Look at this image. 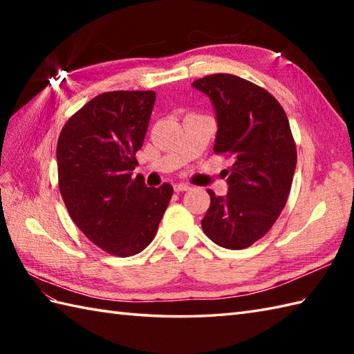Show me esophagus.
<instances>
[{
    "label": "esophagus",
    "mask_w": 354,
    "mask_h": 354,
    "mask_svg": "<svg viewBox=\"0 0 354 354\" xmlns=\"http://www.w3.org/2000/svg\"><path fill=\"white\" fill-rule=\"evenodd\" d=\"M190 189H192V187L187 185V184H175V192H187Z\"/></svg>",
    "instance_id": "1"
}]
</instances>
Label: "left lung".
Returning a JSON list of instances; mask_svg holds the SVG:
<instances>
[{"instance_id":"8db88e82","label":"left lung","mask_w":354,"mask_h":354,"mask_svg":"<svg viewBox=\"0 0 354 354\" xmlns=\"http://www.w3.org/2000/svg\"><path fill=\"white\" fill-rule=\"evenodd\" d=\"M193 86L216 111L214 152L234 158L227 196L208 190L202 230L216 245L243 250L272 228L288 202L297 167L289 120L272 94L232 74H212Z\"/></svg>"}]
</instances>
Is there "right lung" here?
Masks as SVG:
<instances>
[{"label":"right lung","instance_id":"obj_1","mask_svg":"<svg viewBox=\"0 0 354 354\" xmlns=\"http://www.w3.org/2000/svg\"><path fill=\"white\" fill-rule=\"evenodd\" d=\"M155 91L103 93L80 108L57 140V175L77 228L108 254L131 257L152 242L173 194L132 178Z\"/></svg>","mask_w":354,"mask_h":354}]
</instances>
